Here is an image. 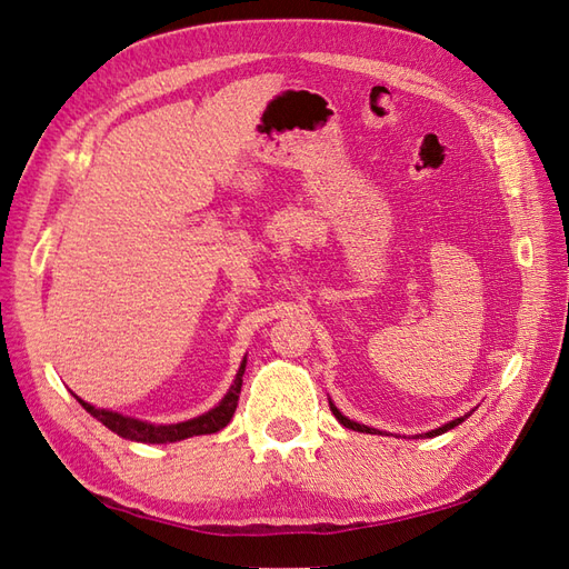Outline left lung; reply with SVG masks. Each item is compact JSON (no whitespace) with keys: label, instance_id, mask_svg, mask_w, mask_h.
<instances>
[{"label":"left lung","instance_id":"obj_1","mask_svg":"<svg viewBox=\"0 0 569 569\" xmlns=\"http://www.w3.org/2000/svg\"><path fill=\"white\" fill-rule=\"evenodd\" d=\"M330 408H332V412H335V418H337V420H339L343 427L353 429V432H363V435H380V429H372V427H368V425H358V422L349 420L347 416H341L339 408H337L335 403H330ZM468 416H470V412H468ZM468 416H462V418H456V420H451V422H446L443 427H439V429H432V432H427L425 437H437V435L449 432V429H453V427H458L460 422H465V418H468Z\"/></svg>","mask_w":569,"mask_h":569}]
</instances>
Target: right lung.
Returning a JSON list of instances; mask_svg holds the SVG:
<instances>
[{"instance_id":"obj_1","label":"right lung","mask_w":569,"mask_h":569,"mask_svg":"<svg viewBox=\"0 0 569 569\" xmlns=\"http://www.w3.org/2000/svg\"><path fill=\"white\" fill-rule=\"evenodd\" d=\"M247 368V358L242 360V366L237 370L234 382L230 387V391L226 393L216 408H211L203 416L187 420V422H178V425H151L144 420H134L128 416H120V412L113 410H104V408H94L90 403H84L82 399L80 406L90 412L92 418H97L101 425L109 427L111 432H116L118 437L130 439V441H142V443H173V441H182L189 437H199V435H216L220 432L222 427H228V422L232 420L234 410H237V401H239V391H242V375Z\"/></svg>"}]
</instances>
